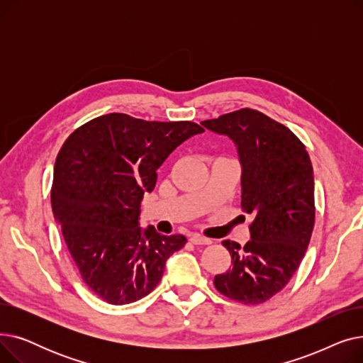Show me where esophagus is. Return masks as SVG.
<instances>
[{"label": "esophagus", "instance_id": "esophagus-1", "mask_svg": "<svg viewBox=\"0 0 363 363\" xmlns=\"http://www.w3.org/2000/svg\"><path fill=\"white\" fill-rule=\"evenodd\" d=\"M189 241H191L193 244H212V240H208L200 234L189 235Z\"/></svg>", "mask_w": 363, "mask_h": 363}]
</instances>
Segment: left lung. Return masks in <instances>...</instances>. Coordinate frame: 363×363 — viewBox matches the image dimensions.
<instances>
[{
  "mask_svg": "<svg viewBox=\"0 0 363 363\" xmlns=\"http://www.w3.org/2000/svg\"><path fill=\"white\" fill-rule=\"evenodd\" d=\"M204 128L231 138L241 163V208L253 215L245 245L225 240L230 271L215 277L216 290L244 304L268 301L301 263L315 225L313 167L306 147L266 114L241 108Z\"/></svg>",
  "mask_w": 363,
  "mask_h": 363,
  "instance_id": "8db88e82",
  "label": "left lung"
}]
</instances>
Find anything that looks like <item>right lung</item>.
Returning <instances> with one entry per match:
<instances>
[{
    "label": "right lung",
    "instance_id": "add662e5",
    "mask_svg": "<svg viewBox=\"0 0 363 363\" xmlns=\"http://www.w3.org/2000/svg\"><path fill=\"white\" fill-rule=\"evenodd\" d=\"M204 129L194 122H147L123 113L95 118L57 155L51 207L81 278L110 304L137 301L157 287L166 260L186 242L140 228L144 193L178 145Z\"/></svg>",
    "mask_w": 363,
    "mask_h": 363
}]
</instances>
